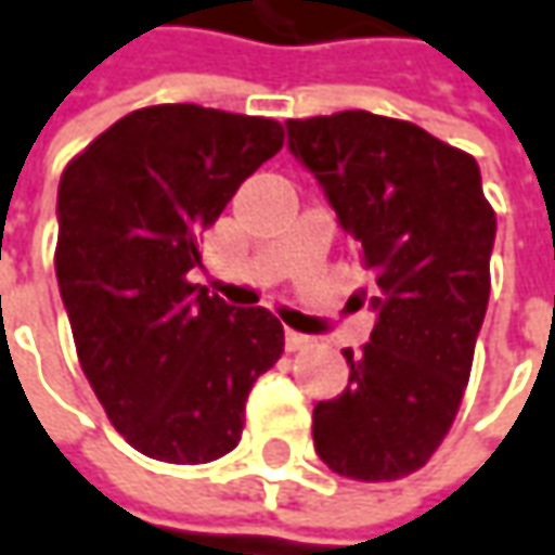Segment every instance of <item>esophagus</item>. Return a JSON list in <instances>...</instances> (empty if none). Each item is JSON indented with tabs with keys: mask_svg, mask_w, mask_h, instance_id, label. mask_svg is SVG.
Returning a JSON list of instances; mask_svg holds the SVG:
<instances>
[{
	"mask_svg": "<svg viewBox=\"0 0 555 555\" xmlns=\"http://www.w3.org/2000/svg\"><path fill=\"white\" fill-rule=\"evenodd\" d=\"M304 347H310V337L300 335V332H292V328H285V350H304Z\"/></svg>",
	"mask_w": 555,
	"mask_h": 555,
	"instance_id": "obj_1",
	"label": "esophagus"
}]
</instances>
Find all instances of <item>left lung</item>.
Masks as SVG:
<instances>
[{
	"label": "left lung",
	"instance_id": "left-lung-1",
	"mask_svg": "<svg viewBox=\"0 0 555 555\" xmlns=\"http://www.w3.org/2000/svg\"><path fill=\"white\" fill-rule=\"evenodd\" d=\"M288 150L313 175L356 258L377 322L347 390L313 409L315 454L362 482L421 469L467 390L491 292L494 208L476 159L402 119L344 109L288 119Z\"/></svg>",
	"mask_w": 555,
	"mask_h": 555
}]
</instances>
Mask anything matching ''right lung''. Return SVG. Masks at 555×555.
I'll return each instance as SVG.
<instances>
[{
	"mask_svg": "<svg viewBox=\"0 0 555 555\" xmlns=\"http://www.w3.org/2000/svg\"><path fill=\"white\" fill-rule=\"evenodd\" d=\"M282 125L199 104L144 106L64 168L54 270L79 365L125 442L165 464H208L242 439L245 399L285 347L263 307L193 285L199 236Z\"/></svg>",
	"mask_w": 555,
	"mask_h": 555,
	"instance_id": "right-lung-1",
	"label": "right lung"
}]
</instances>
